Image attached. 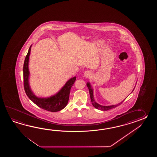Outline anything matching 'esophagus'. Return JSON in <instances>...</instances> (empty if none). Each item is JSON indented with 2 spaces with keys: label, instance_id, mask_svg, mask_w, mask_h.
I'll list each match as a JSON object with an SVG mask.
<instances>
[{
  "label": "esophagus",
  "instance_id": "obj_1",
  "mask_svg": "<svg viewBox=\"0 0 157 157\" xmlns=\"http://www.w3.org/2000/svg\"><path fill=\"white\" fill-rule=\"evenodd\" d=\"M91 75V72L90 71H86L84 72V76L85 77H89Z\"/></svg>",
  "mask_w": 157,
  "mask_h": 157
}]
</instances>
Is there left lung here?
Listing matches in <instances>:
<instances>
[{"label":"left lung","mask_w":157,"mask_h":157,"mask_svg":"<svg viewBox=\"0 0 157 157\" xmlns=\"http://www.w3.org/2000/svg\"><path fill=\"white\" fill-rule=\"evenodd\" d=\"M86 85L87 87H88V89L89 90L90 99H91V101L92 104H93V105L94 107H95L96 109H100V110H109V109H112V108H115V107L120 105L124 101H124H122V102H121L120 103L117 104L116 105H100L99 104L97 103V102L95 101V99H94V98L93 89V87H91V85L90 82H87ZM134 89H135V88H134ZM134 89H133V90H134ZM133 90H132V91H133Z\"/></svg>","instance_id":"8db88e82"}]
</instances>
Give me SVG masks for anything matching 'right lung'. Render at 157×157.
Here are the masks:
<instances>
[{"mask_svg":"<svg viewBox=\"0 0 157 157\" xmlns=\"http://www.w3.org/2000/svg\"><path fill=\"white\" fill-rule=\"evenodd\" d=\"M31 47L32 45L30 46L24 62V84L26 94L30 100L38 107L43 109L52 112L61 110L64 108L68 104L71 88L74 85L76 77H72L68 80L60 90L52 96L47 98H40L36 96L31 90L29 83L30 71L29 68V63Z\"/></svg>","mask_w":157,"mask_h":157,"instance_id":"right-lung-1","label":"right lung"}]
</instances>
